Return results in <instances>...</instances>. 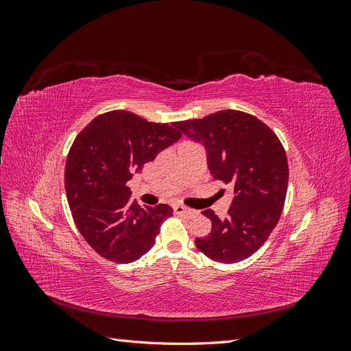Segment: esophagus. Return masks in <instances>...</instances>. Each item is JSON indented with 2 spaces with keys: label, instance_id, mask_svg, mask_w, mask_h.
Listing matches in <instances>:
<instances>
[{
  "label": "esophagus",
  "instance_id": "34e87169",
  "mask_svg": "<svg viewBox=\"0 0 351 351\" xmlns=\"http://www.w3.org/2000/svg\"><path fill=\"white\" fill-rule=\"evenodd\" d=\"M174 212L177 215H183V217H187V218H192L195 217L197 212L195 209H190L187 206H183V205H176L174 206Z\"/></svg>",
  "mask_w": 351,
  "mask_h": 351
}]
</instances>
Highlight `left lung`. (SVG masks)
Wrapping results in <instances>:
<instances>
[{"label":"left lung","instance_id":"8db88e82","mask_svg":"<svg viewBox=\"0 0 351 351\" xmlns=\"http://www.w3.org/2000/svg\"><path fill=\"white\" fill-rule=\"evenodd\" d=\"M176 127L204 143L212 177L234 189L226 219L204 210L212 230L195 240L197 249L221 263L247 259L267 241L284 208L289 162L278 136L254 115L237 110L177 121Z\"/></svg>","mask_w":351,"mask_h":351}]
</instances>
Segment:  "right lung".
Returning a JSON list of instances; mask_svg holds the SVG:
<instances>
[{
  "mask_svg": "<svg viewBox=\"0 0 351 351\" xmlns=\"http://www.w3.org/2000/svg\"><path fill=\"white\" fill-rule=\"evenodd\" d=\"M180 137L176 123L115 110L95 117L74 139L64 174L69 205L80 234L102 258L130 263L155 244L173 208L141 206L125 183Z\"/></svg>",
  "mask_w": 351,
  "mask_h": 351,
  "instance_id": "1",
  "label": "right lung"
}]
</instances>
